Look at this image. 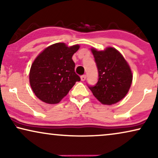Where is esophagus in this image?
<instances>
[{
	"label": "esophagus",
	"instance_id": "34e87169",
	"mask_svg": "<svg viewBox=\"0 0 158 158\" xmlns=\"http://www.w3.org/2000/svg\"><path fill=\"white\" fill-rule=\"evenodd\" d=\"M81 81H85V80L86 79V75H81Z\"/></svg>",
	"mask_w": 158,
	"mask_h": 158
}]
</instances>
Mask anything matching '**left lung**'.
I'll list each match as a JSON object with an SVG mask.
<instances>
[{
  "instance_id": "8db88e82",
  "label": "left lung",
  "mask_w": 158,
  "mask_h": 158,
  "mask_svg": "<svg viewBox=\"0 0 158 158\" xmlns=\"http://www.w3.org/2000/svg\"><path fill=\"white\" fill-rule=\"evenodd\" d=\"M98 72L96 85L88 86L103 104L111 105L124 98L130 88L132 73L127 62L118 50L107 47L103 51L92 48Z\"/></svg>"
}]
</instances>
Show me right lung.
Segmentation results:
<instances>
[{
	"mask_svg": "<svg viewBox=\"0 0 158 158\" xmlns=\"http://www.w3.org/2000/svg\"><path fill=\"white\" fill-rule=\"evenodd\" d=\"M78 44L68 47L56 43L44 49L31 64L29 83L39 99L50 104L58 103L81 77L75 72L73 55Z\"/></svg>",
	"mask_w": 158,
	"mask_h": 158,
	"instance_id": "right-lung-1",
	"label": "right lung"
}]
</instances>
